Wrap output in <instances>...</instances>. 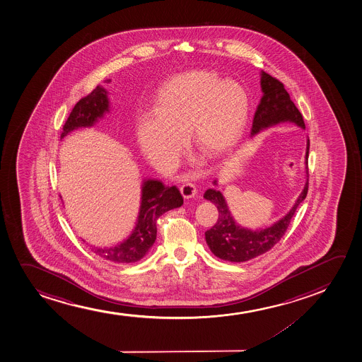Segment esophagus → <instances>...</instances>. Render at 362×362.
Segmentation results:
<instances>
[{
  "mask_svg": "<svg viewBox=\"0 0 362 362\" xmlns=\"http://www.w3.org/2000/svg\"><path fill=\"white\" fill-rule=\"evenodd\" d=\"M180 192H182L184 199H192L197 194V189H196L194 184L185 183L180 187Z\"/></svg>",
  "mask_w": 362,
  "mask_h": 362,
  "instance_id": "1",
  "label": "esophagus"
}]
</instances>
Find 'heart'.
I'll return each mask as SVG.
<instances>
[{
	"mask_svg": "<svg viewBox=\"0 0 362 362\" xmlns=\"http://www.w3.org/2000/svg\"><path fill=\"white\" fill-rule=\"evenodd\" d=\"M155 115L136 119L138 148L153 166L175 167L185 134L204 158L216 160L238 144L246 129L251 98L234 80L195 69L170 77L153 97Z\"/></svg>",
	"mask_w": 362,
	"mask_h": 362,
	"instance_id": "b5f03b06",
	"label": "heart"
}]
</instances>
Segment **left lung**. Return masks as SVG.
Here are the masks:
<instances>
[{"label": "left lung", "instance_id": "left-lung-1", "mask_svg": "<svg viewBox=\"0 0 362 362\" xmlns=\"http://www.w3.org/2000/svg\"><path fill=\"white\" fill-rule=\"evenodd\" d=\"M260 88L262 98L257 107L252 124L251 136H255L264 129L276 126V124L291 122L298 127L305 129L303 116L294 103L289 98V94L279 80L270 76L269 74L260 73ZM310 141L306 139L305 173L306 182L300 195L298 196L293 207L286 213V216L275 221L272 226L259 229H251L238 224L230 212L226 197L217 187L209 189L204 192V197L211 201L217 207V223L204 233L206 243L213 255L226 260L241 263L253 259L272 250L281 238L285 235L289 221L293 217L298 206L305 200L308 194V156H309ZM213 185L218 187V179L213 180Z\"/></svg>", "mask_w": 362, "mask_h": 362}]
</instances>
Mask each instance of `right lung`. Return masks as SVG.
Listing matches in <instances>:
<instances>
[{"label":"right lung","mask_w":362,"mask_h":362,"mask_svg":"<svg viewBox=\"0 0 362 362\" xmlns=\"http://www.w3.org/2000/svg\"><path fill=\"white\" fill-rule=\"evenodd\" d=\"M111 80H107L110 82ZM107 90L97 86L92 93L77 102L70 112L60 139L83 127H92L110 112ZM183 204V197L175 187H165L156 179H144L141 183V206L132 233L116 246H90L92 252L112 263H136L149 253L156 240V223L160 216Z\"/></svg>","instance_id":"1"}]
</instances>
